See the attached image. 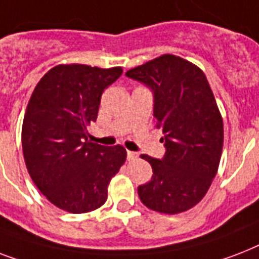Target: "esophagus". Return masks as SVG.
Segmentation results:
<instances>
[{"instance_id": "obj_1", "label": "esophagus", "mask_w": 259, "mask_h": 259, "mask_svg": "<svg viewBox=\"0 0 259 259\" xmlns=\"http://www.w3.org/2000/svg\"><path fill=\"white\" fill-rule=\"evenodd\" d=\"M137 158H138V153L132 152V150H127V160H129V161H134V160H137Z\"/></svg>"}]
</instances>
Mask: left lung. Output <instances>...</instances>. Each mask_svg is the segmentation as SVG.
Listing matches in <instances>:
<instances>
[{"mask_svg":"<svg viewBox=\"0 0 259 259\" xmlns=\"http://www.w3.org/2000/svg\"><path fill=\"white\" fill-rule=\"evenodd\" d=\"M126 76L153 91L156 126L166 149L161 160L141 154L153 176L138 187V196L157 212L188 211L208 191L223 148V119L208 80L199 67L169 54L132 68Z\"/></svg>","mask_w":259,"mask_h":259,"instance_id":"1","label":"left lung"}]
</instances>
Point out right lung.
<instances>
[{
	"instance_id": "1",
	"label": "right lung",
	"mask_w": 259,
	"mask_h": 259,
	"mask_svg": "<svg viewBox=\"0 0 259 259\" xmlns=\"http://www.w3.org/2000/svg\"><path fill=\"white\" fill-rule=\"evenodd\" d=\"M121 67L59 64L47 72L26 106L21 141L30 179L54 205L71 213L99 208L110 180L126 161L123 146L89 141L102 93Z\"/></svg>"
}]
</instances>
